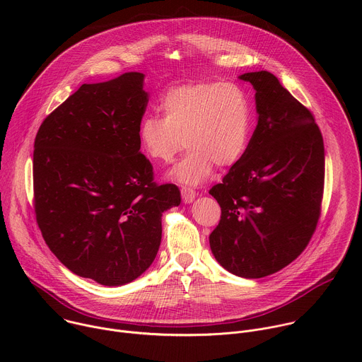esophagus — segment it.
Returning <instances> with one entry per match:
<instances>
[{
	"label": "esophagus",
	"mask_w": 362,
	"mask_h": 362,
	"mask_svg": "<svg viewBox=\"0 0 362 362\" xmlns=\"http://www.w3.org/2000/svg\"><path fill=\"white\" fill-rule=\"evenodd\" d=\"M180 192H182V199H183L185 203H190L196 197V192L193 189H190V187H182Z\"/></svg>",
	"instance_id": "esophagus-1"
}]
</instances>
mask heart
Wrapping results in <instances>:
<instances>
[{
  "instance_id": "1",
  "label": "heart",
  "mask_w": 362,
  "mask_h": 362,
  "mask_svg": "<svg viewBox=\"0 0 362 362\" xmlns=\"http://www.w3.org/2000/svg\"><path fill=\"white\" fill-rule=\"evenodd\" d=\"M163 116H146L139 129L140 144L158 163H170L189 146L170 176L197 185L214 166L240 160L249 143L250 103L233 83L190 81L175 86L162 98ZM187 143L185 144L184 141Z\"/></svg>"
}]
</instances>
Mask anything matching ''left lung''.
Instances as JSON below:
<instances>
[{"label": "left lung", "mask_w": 362, "mask_h": 362, "mask_svg": "<svg viewBox=\"0 0 362 362\" xmlns=\"http://www.w3.org/2000/svg\"><path fill=\"white\" fill-rule=\"evenodd\" d=\"M256 90V129L243 156L209 193L221 221L209 236L216 261L242 278L285 267L311 240L322 208L324 140L311 110L269 71L239 77Z\"/></svg>", "instance_id": "obj_1"}]
</instances>
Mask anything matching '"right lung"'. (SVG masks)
Listing matches in <instances>:
<instances>
[{
	"instance_id": "obj_1",
	"label": "right lung",
	"mask_w": 362,
	"mask_h": 362,
	"mask_svg": "<svg viewBox=\"0 0 362 362\" xmlns=\"http://www.w3.org/2000/svg\"><path fill=\"white\" fill-rule=\"evenodd\" d=\"M141 73L83 84L41 123L33 159L41 235L73 274L106 286L134 281L154 261L176 185L154 182L140 150L147 106Z\"/></svg>"
}]
</instances>
